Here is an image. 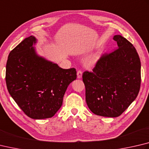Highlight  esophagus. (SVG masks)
Here are the masks:
<instances>
[{
    "instance_id": "obj_1",
    "label": "esophagus",
    "mask_w": 149,
    "mask_h": 149,
    "mask_svg": "<svg viewBox=\"0 0 149 149\" xmlns=\"http://www.w3.org/2000/svg\"><path fill=\"white\" fill-rule=\"evenodd\" d=\"M82 74H83V73H82L81 71V70H79V71H77V78H78V79H80V78H81Z\"/></svg>"
}]
</instances>
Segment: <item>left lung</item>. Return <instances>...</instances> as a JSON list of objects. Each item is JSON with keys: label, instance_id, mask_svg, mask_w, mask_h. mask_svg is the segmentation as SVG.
<instances>
[{"label": "left lung", "instance_id": "left-lung-1", "mask_svg": "<svg viewBox=\"0 0 149 149\" xmlns=\"http://www.w3.org/2000/svg\"><path fill=\"white\" fill-rule=\"evenodd\" d=\"M113 40L118 49L103 55L93 72L83 74L88 108L107 117L120 116L136 100L141 85V62L136 48L120 35Z\"/></svg>", "mask_w": 149, "mask_h": 149}]
</instances>
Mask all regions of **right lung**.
<instances>
[{
	"label": "right lung",
	"instance_id": "add662e5",
	"mask_svg": "<svg viewBox=\"0 0 149 149\" xmlns=\"http://www.w3.org/2000/svg\"><path fill=\"white\" fill-rule=\"evenodd\" d=\"M34 36L11 51L6 68L10 96L30 118H51L60 109L68 86L76 79L75 68L63 69L38 55Z\"/></svg>",
	"mask_w": 149,
	"mask_h": 149
}]
</instances>
